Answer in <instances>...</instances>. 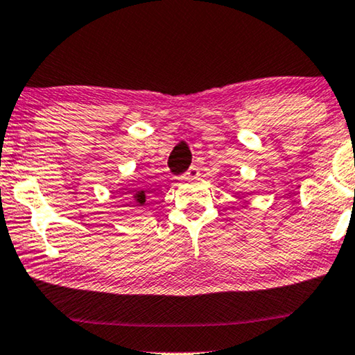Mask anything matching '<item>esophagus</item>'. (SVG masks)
Masks as SVG:
<instances>
[{"label": "esophagus", "instance_id": "34e87169", "mask_svg": "<svg viewBox=\"0 0 355 355\" xmlns=\"http://www.w3.org/2000/svg\"><path fill=\"white\" fill-rule=\"evenodd\" d=\"M198 177H199V168L196 166H191L188 168V172L183 173L182 180H187V182H189V180H196Z\"/></svg>", "mask_w": 355, "mask_h": 355}]
</instances>
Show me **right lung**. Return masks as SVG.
<instances>
[{
  "instance_id": "1",
  "label": "right lung",
  "mask_w": 355,
  "mask_h": 355,
  "mask_svg": "<svg viewBox=\"0 0 355 355\" xmlns=\"http://www.w3.org/2000/svg\"><path fill=\"white\" fill-rule=\"evenodd\" d=\"M124 199L130 205H135V207H140V205H144L146 202L145 191H134V193L127 194V198H124Z\"/></svg>"
}]
</instances>
